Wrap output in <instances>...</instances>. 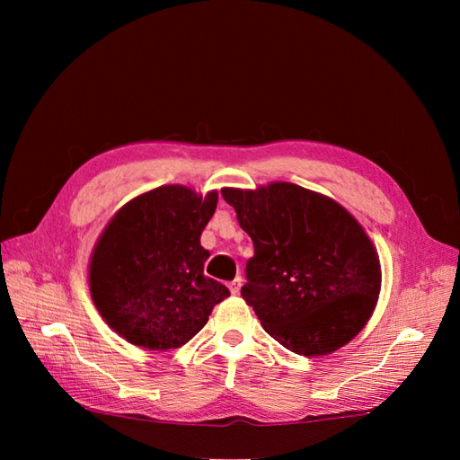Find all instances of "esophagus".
Listing matches in <instances>:
<instances>
[{"label": "esophagus", "mask_w": 460, "mask_h": 460, "mask_svg": "<svg viewBox=\"0 0 460 460\" xmlns=\"http://www.w3.org/2000/svg\"><path fill=\"white\" fill-rule=\"evenodd\" d=\"M242 284H243V280H242V276H238V278H234V280L230 282V291L234 296H238L240 294V289H242Z\"/></svg>", "instance_id": "34e87169"}]
</instances>
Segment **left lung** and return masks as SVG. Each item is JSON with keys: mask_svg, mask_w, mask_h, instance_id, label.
<instances>
[{"mask_svg": "<svg viewBox=\"0 0 460 460\" xmlns=\"http://www.w3.org/2000/svg\"><path fill=\"white\" fill-rule=\"evenodd\" d=\"M220 191L253 240L242 297L269 336L303 357L349 343L382 288L378 252L358 220L336 199L291 182Z\"/></svg>", "mask_w": 460, "mask_h": 460, "instance_id": "obj_1", "label": "left lung"}]
</instances>
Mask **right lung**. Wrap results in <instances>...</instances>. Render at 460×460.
Wrapping results in <instances>:
<instances>
[{
    "instance_id": "add662e5",
    "label": "right lung",
    "mask_w": 460,
    "mask_h": 460,
    "mask_svg": "<svg viewBox=\"0 0 460 460\" xmlns=\"http://www.w3.org/2000/svg\"><path fill=\"white\" fill-rule=\"evenodd\" d=\"M217 190L182 184L140 193L111 217L88 262L90 296L109 328L151 351L176 349L207 324L226 286L207 278L201 232Z\"/></svg>"
}]
</instances>
